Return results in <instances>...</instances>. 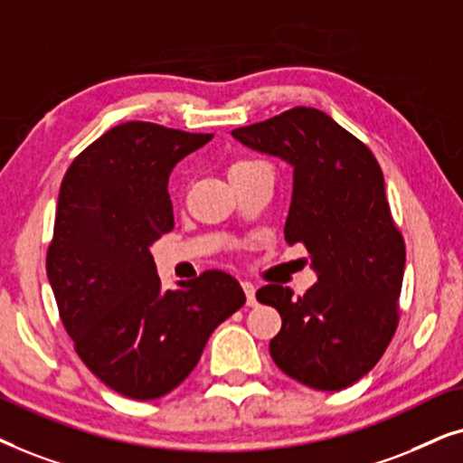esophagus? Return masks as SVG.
I'll use <instances>...</instances> for the list:
<instances>
[{
	"label": "esophagus",
	"instance_id": "obj_1",
	"mask_svg": "<svg viewBox=\"0 0 463 463\" xmlns=\"http://www.w3.org/2000/svg\"><path fill=\"white\" fill-rule=\"evenodd\" d=\"M241 286H243L245 296H248V305L254 307L256 305V288H254V283H251V281H241Z\"/></svg>",
	"mask_w": 463,
	"mask_h": 463
}]
</instances>
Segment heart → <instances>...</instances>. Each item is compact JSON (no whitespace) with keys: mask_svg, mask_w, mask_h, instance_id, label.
Returning a JSON list of instances; mask_svg holds the SVG:
<instances>
[{"mask_svg":"<svg viewBox=\"0 0 463 463\" xmlns=\"http://www.w3.org/2000/svg\"><path fill=\"white\" fill-rule=\"evenodd\" d=\"M243 163H254V160H241V163H237V165H243Z\"/></svg>","mask_w":463,"mask_h":463,"instance_id":"heart-1","label":"heart"}]
</instances>
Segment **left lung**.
Wrapping results in <instances>:
<instances>
[{"mask_svg": "<svg viewBox=\"0 0 463 463\" xmlns=\"http://www.w3.org/2000/svg\"><path fill=\"white\" fill-rule=\"evenodd\" d=\"M232 137L294 167L283 235L305 245L317 273L298 298L277 283L256 292L281 316L270 357L298 383L345 390L373 371L398 326L406 251L383 171L360 139L316 108H292Z\"/></svg>", "mask_w": 463, "mask_h": 463, "instance_id": "1", "label": "left lung"}]
</instances>
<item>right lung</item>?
Here are the masks:
<instances>
[{
    "label": "right lung",
    "instance_id": "obj_1",
    "mask_svg": "<svg viewBox=\"0 0 463 463\" xmlns=\"http://www.w3.org/2000/svg\"><path fill=\"white\" fill-rule=\"evenodd\" d=\"M212 137L125 122L80 152L61 182L48 281L80 360L127 398L175 390L212 332L245 305L224 270L163 292L150 254L174 228L171 171Z\"/></svg>",
    "mask_w": 463,
    "mask_h": 463
}]
</instances>
